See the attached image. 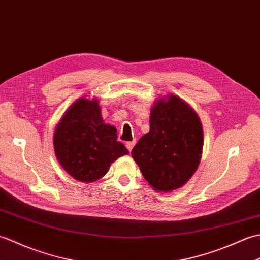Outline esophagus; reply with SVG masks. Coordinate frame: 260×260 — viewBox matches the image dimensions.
Instances as JSON below:
<instances>
[{"instance_id":"esophagus-1","label":"esophagus","mask_w":260,"mask_h":260,"mask_svg":"<svg viewBox=\"0 0 260 260\" xmlns=\"http://www.w3.org/2000/svg\"><path fill=\"white\" fill-rule=\"evenodd\" d=\"M135 140H133V141H131V142H127L126 143V147H127V150H128L129 152L133 150V147H134V145H135Z\"/></svg>"}]
</instances>
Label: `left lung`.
<instances>
[{"label":"left lung","instance_id":"8db88e82","mask_svg":"<svg viewBox=\"0 0 260 260\" xmlns=\"http://www.w3.org/2000/svg\"><path fill=\"white\" fill-rule=\"evenodd\" d=\"M203 129L196 110L170 93L153 104L150 132L132 150L144 179L155 191L180 189L201 161Z\"/></svg>","mask_w":260,"mask_h":260}]
</instances>
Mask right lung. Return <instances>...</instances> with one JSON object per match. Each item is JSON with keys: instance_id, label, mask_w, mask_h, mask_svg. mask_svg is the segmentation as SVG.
Segmentation results:
<instances>
[{"instance_id": "obj_1", "label": "right lung", "mask_w": 260, "mask_h": 260, "mask_svg": "<svg viewBox=\"0 0 260 260\" xmlns=\"http://www.w3.org/2000/svg\"><path fill=\"white\" fill-rule=\"evenodd\" d=\"M53 146L66 172L85 183L103 178L110 164L129 153L117 141L116 127L105 124L96 97H80L67 109L54 131Z\"/></svg>"}]
</instances>
